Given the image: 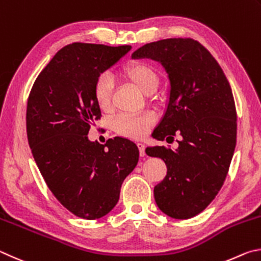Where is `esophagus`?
<instances>
[{"mask_svg":"<svg viewBox=\"0 0 261 261\" xmlns=\"http://www.w3.org/2000/svg\"><path fill=\"white\" fill-rule=\"evenodd\" d=\"M138 148H139V151H140V156L143 157L144 154H145V145L143 143L139 142L138 143Z\"/></svg>","mask_w":261,"mask_h":261,"instance_id":"obj_1","label":"esophagus"}]
</instances>
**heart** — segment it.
<instances>
[{"label":"heart","instance_id":"b5f03b06","mask_svg":"<svg viewBox=\"0 0 261 261\" xmlns=\"http://www.w3.org/2000/svg\"><path fill=\"white\" fill-rule=\"evenodd\" d=\"M123 79L130 81L145 95L152 94L159 85V75L157 71L145 62H133L128 64L120 72ZM113 91V82L111 76L102 74L97 77L94 85V98L98 108L103 111L110 109ZM152 125V119L148 114L130 116L120 114L113 121V129L118 134L127 138L140 139L147 134Z\"/></svg>","mask_w":261,"mask_h":261}]
</instances>
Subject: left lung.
<instances>
[{
    "label": "left lung",
    "instance_id": "8db88e82",
    "mask_svg": "<svg viewBox=\"0 0 261 261\" xmlns=\"http://www.w3.org/2000/svg\"><path fill=\"white\" fill-rule=\"evenodd\" d=\"M132 58L159 62L170 79L166 112L152 136H180L175 150L145 149L167 166L165 179L153 189L154 199L168 217L193 218L216 198L234 154L237 116L230 85L208 50L189 38L147 43Z\"/></svg>",
    "mask_w": 261,
    "mask_h": 261
}]
</instances>
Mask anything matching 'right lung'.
Instances as JSON below:
<instances>
[{"label": "right lung", "mask_w": 261, "mask_h": 261, "mask_svg": "<svg viewBox=\"0 0 261 261\" xmlns=\"http://www.w3.org/2000/svg\"><path fill=\"white\" fill-rule=\"evenodd\" d=\"M130 48L65 45L41 71L27 100V139L36 165L58 202L82 219L102 218L116 206L123 180L139 162L129 140L99 144L87 136L100 118L95 82Z\"/></svg>", "instance_id": "1"}]
</instances>
